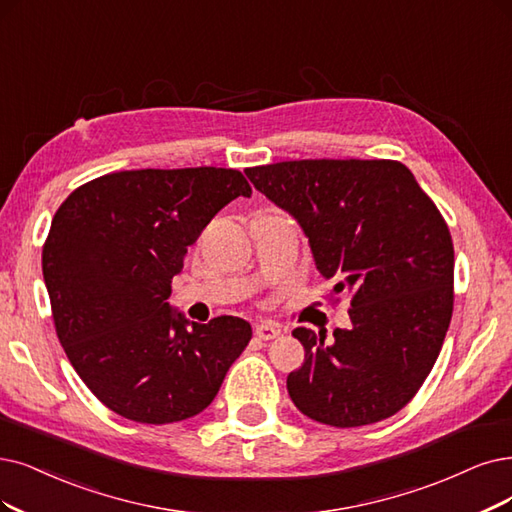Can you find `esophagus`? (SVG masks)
Listing matches in <instances>:
<instances>
[{"mask_svg": "<svg viewBox=\"0 0 512 512\" xmlns=\"http://www.w3.org/2000/svg\"><path fill=\"white\" fill-rule=\"evenodd\" d=\"M255 335L263 342H270V339H276L280 335V327L272 325V323H261L255 327Z\"/></svg>", "mask_w": 512, "mask_h": 512, "instance_id": "1", "label": "esophagus"}]
</instances>
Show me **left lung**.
<instances>
[{
  "label": "left lung",
  "instance_id": "obj_1",
  "mask_svg": "<svg viewBox=\"0 0 512 512\" xmlns=\"http://www.w3.org/2000/svg\"><path fill=\"white\" fill-rule=\"evenodd\" d=\"M246 177L306 234L350 329L297 327L306 361L287 377L295 407L337 428L382 422L420 390L453 310L447 223L411 170L392 160H295Z\"/></svg>",
  "mask_w": 512,
  "mask_h": 512
}]
</instances>
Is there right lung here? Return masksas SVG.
I'll return each mask as SVG.
<instances>
[{"instance_id":"right-lung-1","label":"right lung","mask_w":512,"mask_h":512,"mask_svg":"<svg viewBox=\"0 0 512 512\" xmlns=\"http://www.w3.org/2000/svg\"><path fill=\"white\" fill-rule=\"evenodd\" d=\"M253 189L234 168L122 170L56 211L42 253L56 335L97 399L141 424L204 411L253 335L236 316L192 323L168 304L187 246Z\"/></svg>"}]
</instances>
